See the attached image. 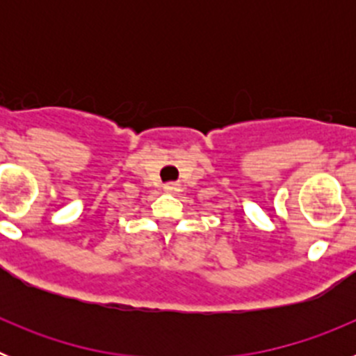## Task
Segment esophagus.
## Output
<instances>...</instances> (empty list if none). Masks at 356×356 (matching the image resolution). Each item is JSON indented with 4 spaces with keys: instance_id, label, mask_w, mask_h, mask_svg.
Returning a JSON list of instances; mask_svg holds the SVG:
<instances>
[{
    "instance_id": "obj_1",
    "label": "esophagus",
    "mask_w": 356,
    "mask_h": 356,
    "mask_svg": "<svg viewBox=\"0 0 356 356\" xmlns=\"http://www.w3.org/2000/svg\"><path fill=\"white\" fill-rule=\"evenodd\" d=\"M163 191H165V193L168 194H175V193H178V191H180V185L178 184H165L163 185Z\"/></svg>"
}]
</instances>
